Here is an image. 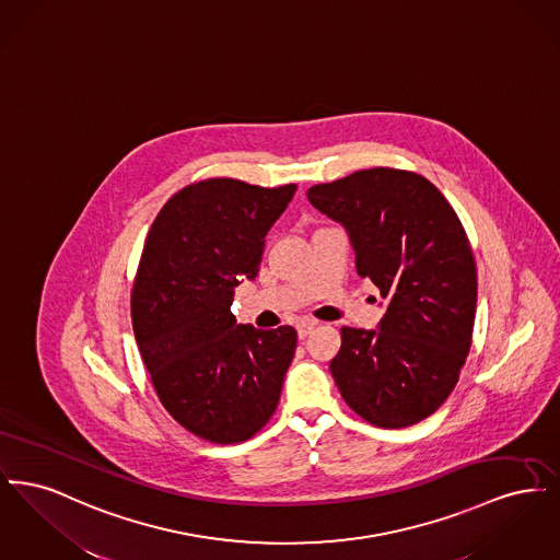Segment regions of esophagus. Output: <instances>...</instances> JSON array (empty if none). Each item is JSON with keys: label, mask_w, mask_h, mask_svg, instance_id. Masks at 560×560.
<instances>
[{"label": "esophagus", "mask_w": 560, "mask_h": 560, "mask_svg": "<svg viewBox=\"0 0 560 560\" xmlns=\"http://www.w3.org/2000/svg\"><path fill=\"white\" fill-rule=\"evenodd\" d=\"M315 327H317V320H302V323H298V327H295L298 329V338L304 340Z\"/></svg>", "instance_id": "obj_1"}]
</instances>
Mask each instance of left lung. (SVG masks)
Listing matches in <instances>:
<instances>
[{"label": "left lung", "mask_w": 560, "mask_h": 560, "mask_svg": "<svg viewBox=\"0 0 560 560\" xmlns=\"http://www.w3.org/2000/svg\"><path fill=\"white\" fill-rule=\"evenodd\" d=\"M306 195L347 226L359 277L388 300L377 331L340 329L329 363L340 395L373 427H413L452 395L472 347L468 235L443 192L409 170H359Z\"/></svg>", "instance_id": "1"}]
</instances>
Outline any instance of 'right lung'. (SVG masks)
I'll return each mask as SVG.
<instances>
[{"mask_svg":"<svg viewBox=\"0 0 560 560\" xmlns=\"http://www.w3.org/2000/svg\"><path fill=\"white\" fill-rule=\"evenodd\" d=\"M295 185L208 178L174 192L144 241L132 285L136 345L167 413L215 445L272 418L298 334L237 325L233 290L256 277L265 237Z\"/></svg>","mask_w":560,"mask_h":560,"instance_id":"right-lung-1","label":"right lung"}]
</instances>
